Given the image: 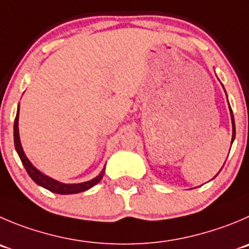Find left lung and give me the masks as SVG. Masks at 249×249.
<instances>
[{
    "mask_svg": "<svg viewBox=\"0 0 249 249\" xmlns=\"http://www.w3.org/2000/svg\"><path fill=\"white\" fill-rule=\"evenodd\" d=\"M225 93H226V91H225ZM230 115H231V121H232V141H231V144H232L233 141H235V137H236V128H235V120H233V113H232V110H231V107H230Z\"/></svg>",
    "mask_w": 249,
    "mask_h": 249,
    "instance_id": "left-lung-1",
    "label": "left lung"
}]
</instances>
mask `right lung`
Masks as SVG:
<instances>
[{
	"mask_svg": "<svg viewBox=\"0 0 249 249\" xmlns=\"http://www.w3.org/2000/svg\"><path fill=\"white\" fill-rule=\"evenodd\" d=\"M18 121H19V106H18L16 120H14V146H16V150L17 153H18V155H19L20 160H22L23 166L25 167L28 175L32 177V179L35 182V183L44 187V188L49 189V191L52 192V193L74 194V193H80V192L87 191V189L91 188V187L95 186L96 183H99V182L101 181L104 174H105V167H104L103 171H101L98 176L94 177L93 179L87 182H82V183H62V182L56 181V179L51 178V177L46 176V175L42 174L41 171H39V170H37L36 167L30 162V160L27 158V155L24 154V150H23L22 143H20V138H19Z\"/></svg>",
	"mask_w": 249,
	"mask_h": 249,
	"instance_id": "obj_1",
	"label": "right lung"
}]
</instances>
